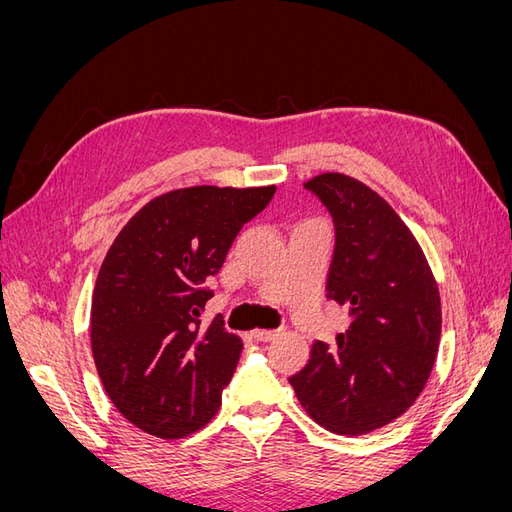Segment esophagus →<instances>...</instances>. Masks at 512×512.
Here are the masks:
<instances>
[{
  "mask_svg": "<svg viewBox=\"0 0 512 512\" xmlns=\"http://www.w3.org/2000/svg\"><path fill=\"white\" fill-rule=\"evenodd\" d=\"M277 335H280V331H267V329L252 331V337L256 339V342H271V339H275Z\"/></svg>",
  "mask_w": 512,
  "mask_h": 512,
  "instance_id": "esophagus-1",
  "label": "esophagus"
}]
</instances>
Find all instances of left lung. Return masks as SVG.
I'll list each match as a JSON object with an SVG mask.
<instances>
[{"label":"left lung","instance_id":"8db88e82","mask_svg":"<svg viewBox=\"0 0 512 512\" xmlns=\"http://www.w3.org/2000/svg\"><path fill=\"white\" fill-rule=\"evenodd\" d=\"M305 188L333 215L327 290L352 322L333 346L314 342L290 384L320 427L363 436L425 389L442 333L440 290L412 230L378 192L342 173L316 175Z\"/></svg>","mask_w":512,"mask_h":512}]
</instances>
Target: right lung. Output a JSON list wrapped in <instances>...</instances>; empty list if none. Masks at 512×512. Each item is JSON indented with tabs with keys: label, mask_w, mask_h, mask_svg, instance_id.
Returning a JSON list of instances; mask_svg holds the SVG:
<instances>
[{
	"label": "right lung",
	"mask_w": 512,
	"mask_h": 512,
	"mask_svg": "<svg viewBox=\"0 0 512 512\" xmlns=\"http://www.w3.org/2000/svg\"><path fill=\"white\" fill-rule=\"evenodd\" d=\"M275 185H192L138 209L108 247L91 301V352L106 395L132 425L185 438L218 414L243 342L215 318L205 288Z\"/></svg>",
	"instance_id": "right-lung-1"
}]
</instances>
